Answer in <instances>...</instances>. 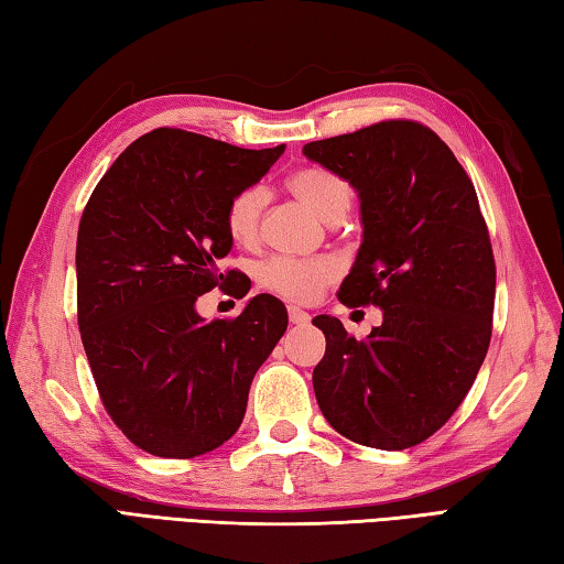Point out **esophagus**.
<instances>
[{"label":"esophagus","mask_w":564,"mask_h":564,"mask_svg":"<svg viewBox=\"0 0 564 564\" xmlns=\"http://www.w3.org/2000/svg\"><path fill=\"white\" fill-rule=\"evenodd\" d=\"M290 321H292V324H296V326H306L308 321H312V316H308L306 312H302V308L290 306Z\"/></svg>","instance_id":"esophagus-1"}]
</instances>
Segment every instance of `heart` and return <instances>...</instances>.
<instances>
[{
	"instance_id": "1",
	"label": "heart",
	"mask_w": 564,
	"mask_h": 564,
	"mask_svg": "<svg viewBox=\"0 0 564 564\" xmlns=\"http://www.w3.org/2000/svg\"><path fill=\"white\" fill-rule=\"evenodd\" d=\"M290 187L304 204L324 218L336 221L350 209V189L346 182L328 170L306 167L290 177ZM268 194L262 187H246L226 206V231L236 243H248L256 238L262 206ZM338 265L330 258H270L258 270V282L265 290L280 294L290 302H312L328 282L336 280Z\"/></svg>"
}]
</instances>
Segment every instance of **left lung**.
I'll use <instances>...</instances> for the list:
<instances>
[{
	"label": "left lung",
	"instance_id": "left-lung-1",
	"mask_svg": "<svg viewBox=\"0 0 564 564\" xmlns=\"http://www.w3.org/2000/svg\"><path fill=\"white\" fill-rule=\"evenodd\" d=\"M304 155L360 199L362 243L338 299L382 308L362 340L314 318L326 336L318 409L352 443L404 451L453 416L489 348L497 268L475 185L429 126L404 119L306 143Z\"/></svg>",
	"mask_w": 564,
	"mask_h": 564
}]
</instances>
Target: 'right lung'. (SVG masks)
Returning <instances> with one entry per match:
<instances>
[{
    "label": "right lung",
    "mask_w": 564,
    "mask_h": 564,
    "mask_svg": "<svg viewBox=\"0 0 564 564\" xmlns=\"http://www.w3.org/2000/svg\"><path fill=\"white\" fill-rule=\"evenodd\" d=\"M282 153L155 129L113 160L85 206L79 336L101 404L145 453L187 459L224 445L284 336L286 308L272 294L252 296L231 321L197 314V299L236 274L218 272L234 248L228 202Z\"/></svg>",
    "instance_id": "obj_1"
}]
</instances>
